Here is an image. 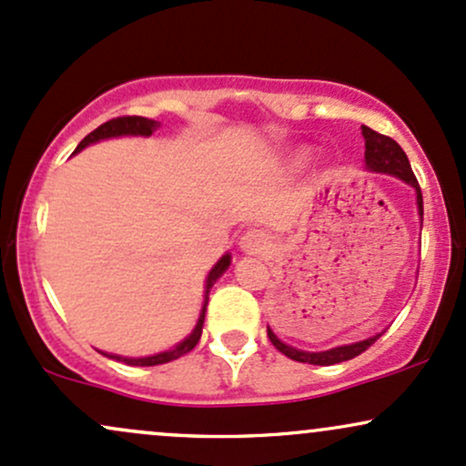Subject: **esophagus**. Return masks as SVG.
Returning <instances> with one entry per match:
<instances>
[{
	"label": "esophagus",
	"mask_w": 466,
	"mask_h": 466,
	"mask_svg": "<svg viewBox=\"0 0 466 466\" xmlns=\"http://www.w3.org/2000/svg\"><path fill=\"white\" fill-rule=\"evenodd\" d=\"M238 248L243 254L258 256V254H265V251L271 248V238L267 237L265 232H260V229H251V232H245L243 237H240Z\"/></svg>",
	"instance_id": "1"
}]
</instances>
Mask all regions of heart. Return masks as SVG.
<instances>
[{
	"label": "heart",
	"mask_w": 466,
	"mask_h": 466,
	"mask_svg": "<svg viewBox=\"0 0 466 466\" xmlns=\"http://www.w3.org/2000/svg\"><path fill=\"white\" fill-rule=\"evenodd\" d=\"M311 157H313L311 147H296L291 148V151H287L285 157H282V164H285V168L289 170H300L311 162Z\"/></svg>",
	"instance_id": "1"
}]
</instances>
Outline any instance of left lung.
<instances>
[{"label": "left lung", "instance_id": "obj_1", "mask_svg": "<svg viewBox=\"0 0 466 466\" xmlns=\"http://www.w3.org/2000/svg\"><path fill=\"white\" fill-rule=\"evenodd\" d=\"M363 133V140H366V168L370 173H383V175H392L414 188L416 195V210H419V218H420V226H422V195L419 188V181H416L414 173H411V166L408 155L403 153V148L399 147L392 137L381 136V133L372 131L370 127H361ZM267 335H269L271 344L276 346L282 355H287L289 360L293 361H300V363H311V366H333V363H341V361H349L352 357L361 355L363 350H368L379 337L383 335H370L366 339L360 341H352V344H341V346H333L329 350H318V352H309V350H300L296 346L285 344V341L278 337L271 326H267Z\"/></svg>", "mask_w": 466, "mask_h": 466}]
</instances>
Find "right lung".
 <instances>
[{"instance_id": "add662e5", "label": "right lung", "mask_w": 466, "mask_h": 466, "mask_svg": "<svg viewBox=\"0 0 466 466\" xmlns=\"http://www.w3.org/2000/svg\"><path fill=\"white\" fill-rule=\"evenodd\" d=\"M159 127H162V125H159V122L148 120V117H142V116L114 117V120H109V122H105V125H100L98 129L89 133V136H85L83 140H80V144H78L76 151H74V153H80V151H83V148H87L89 144L111 140V137H151L153 133L159 129ZM229 263H232V254H229V251H226V254H223L221 258H218L217 263L212 265V269L208 271L206 285H203V304H201V311H199V318H197L195 329H192L190 333L184 337V339L177 341V344H175L173 349L162 350V352H155V355H147V357H122V355H114V352H105V350H100V352H103L105 357H109V360L127 363V366H159V363H168V361H173V360H179L181 355L190 352L197 346V341L201 339L203 319H206V307H208V298H210V289L215 287V282L218 280V278L226 274Z\"/></svg>"}]
</instances>
